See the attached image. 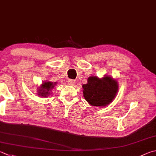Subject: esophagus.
Listing matches in <instances>:
<instances>
[{
    "label": "esophagus",
    "mask_w": 156,
    "mask_h": 156,
    "mask_svg": "<svg viewBox=\"0 0 156 156\" xmlns=\"http://www.w3.org/2000/svg\"><path fill=\"white\" fill-rule=\"evenodd\" d=\"M67 83H68V84H69V85L73 86V85H74V84H76V81L74 80H69L68 82H67Z\"/></svg>",
    "instance_id": "1"
}]
</instances>
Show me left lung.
I'll return each instance as SVG.
<instances>
[{
    "label": "left lung",
    "instance_id": "1",
    "mask_svg": "<svg viewBox=\"0 0 156 156\" xmlns=\"http://www.w3.org/2000/svg\"><path fill=\"white\" fill-rule=\"evenodd\" d=\"M83 96L90 106L104 107L115 100L119 90L117 80L105 75L100 78L96 76L88 78L87 83L83 84Z\"/></svg>",
    "mask_w": 156,
    "mask_h": 156
}]
</instances>
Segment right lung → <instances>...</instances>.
Segmentation results:
<instances>
[{
	"label": "right lung",
	"mask_w": 156,
	"mask_h": 156,
	"mask_svg": "<svg viewBox=\"0 0 156 156\" xmlns=\"http://www.w3.org/2000/svg\"><path fill=\"white\" fill-rule=\"evenodd\" d=\"M56 82L53 83V82L50 81H45L43 82L40 87H38L37 90V95L41 98H47L50 95V91L52 89H54L55 86H56Z\"/></svg>",
	"instance_id": "add662e5"
}]
</instances>
